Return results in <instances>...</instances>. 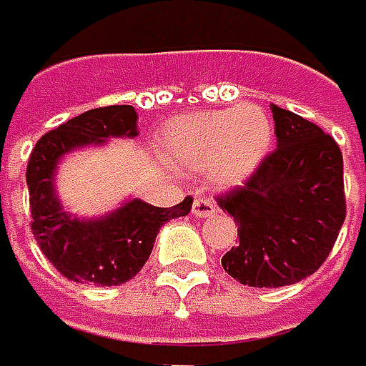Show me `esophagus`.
<instances>
[{"mask_svg":"<svg viewBox=\"0 0 366 366\" xmlns=\"http://www.w3.org/2000/svg\"><path fill=\"white\" fill-rule=\"evenodd\" d=\"M192 212H194L196 217H199V219L210 217V214H214V212H217V204H214L210 197H196Z\"/></svg>","mask_w":366,"mask_h":366,"instance_id":"esophagus-1","label":"esophagus"}]
</instances>
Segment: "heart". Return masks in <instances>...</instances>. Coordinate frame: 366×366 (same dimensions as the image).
Here are the masks:
<instances>
[{"mask_svg": "<svg viewBox=\"0 0 366 366\" xmlns=\"http://www.w3.org/2000/svg\"><path fill=\"white\" fill-rule=\"evenodd\" d=\"M271 120L256 108L194 112L170 120L162 149L179 170H204L222 185H239L254 174L271 147Z\"/></svg>", "mask_w": 366, "mask_h": 366, "instance_id": "b5f03b06", "label": "heart"}]
</instances>
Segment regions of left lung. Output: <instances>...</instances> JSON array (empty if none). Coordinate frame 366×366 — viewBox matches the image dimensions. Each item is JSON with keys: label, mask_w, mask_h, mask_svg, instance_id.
Here are the masks:
<instances>
[{"label": "left lung", "mask_w": 366, "mask_h": 366, "mask_svg": "<svg viewBox=\"0 0 366 366\" xmlns=\"http://www.w3.org/2000/svg\"><path fill=\"white\" fill-rule=\"evenodd\" d=\"M271 112L277 149L242 187L217 197L239 237L222 269L249 287H283L319 271L346 219L340 145L306 118Z\"/></svg>", "instance_id": "left-lung-1"}]
</instances>
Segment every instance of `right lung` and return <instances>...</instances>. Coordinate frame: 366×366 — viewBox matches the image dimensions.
<instances>
[{
    "instance_id": "obj_1",
    "label": "right lung",
    "mask_w": 366,
    "mask_h": 366,
    "mask_svg": "<svg viewBox=\"0 0 366 366\" xmlns=\"http://www.w3.org/2000/svg\"><path fill=\"white\" fill-rule=\"evenodd\" d=\"M110 137H137L133 106L95 108L66 120L41 137L26 167L35 242L45 258L76 283L120 285L133 279L147 262L160 227L189 214L194 204L185 197L177 206L158 208L133 197L97 219L66 212L54 185L60 160L74 149L106 144Z\"/></svg>"
}]
</instances>
